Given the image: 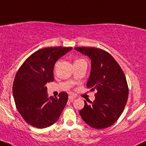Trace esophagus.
I'll return each mask as SVG.
<instances>
[{
    "instance_id": "esophagus-1",
    "label": "esophagus",
    "mask_w": 146,
    "mask_h": 146,
    "mask_svg": "<svg viewBox=\"0 0 146 146\" xmlns=\"http://www.w3.org/2000/svg\"><path fill=\"white\" fill-rule=\"evenodd\" d=\"M76 98V95H69V97H68V100H69L70 101H73Z\"/></svg>"
}]
</instances>
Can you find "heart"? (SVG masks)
<instances>
[{
    "label": "heart",
    "mask_w": 146,
    "mask_h": 146,
    "mask_svg": "<svg viewBox=\"0 0 146 146\" xmlns=\"http://www.w3.org/2000/svg\"><path fill=\"white\" fill-rule=\"evenodd\" d=\"M82 59H77V60H76L75 61V62H78V61H82Z\"/></svg>",
    "instance_id": "heart-1"
}]
</instances>
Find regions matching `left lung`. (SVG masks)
I'll return each mask as SVG.
<instances>
[{"label":"left lung","mask_w":146,"mask_h":146,"mask_svg":"<svg viewBox=\"0 0 146 146\" xmlns=\"http://www.w3.org/2000/svg\"><path fill=\"white\" fill-rule=\"evenodd\" d=\"M91 60L87 88L97 90L95 100L80 111L82 120L90 127L105 129L116 123L127 104L129 88L123 70L111 55L94 47H75Z\"/></svg>","instance_id":"left-lung-1"}]
</instances>
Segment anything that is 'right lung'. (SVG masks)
Masks as SVG:
<instances>
[{
    "instance_id": "1",
    "label": "right lung",
    "mask_w": 146,
    "mask_h": 146,
    "mask_svg": "<svg viewBox=\"0 0 146 146\" xmlns=\"http://www.w3.org/2000/svg\"><path fill=\"white\" fill-rule=\"evenodd\" d=\"M72 47H46L32 54L18 70L13 84L17 110L27 123L43 129L56 123L68 102L67 93L48 98L45 84L54 80L53 68L58 59Z\"/></svg>"
}]
</instances>
